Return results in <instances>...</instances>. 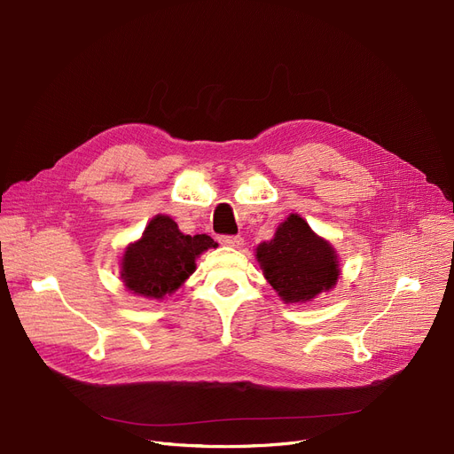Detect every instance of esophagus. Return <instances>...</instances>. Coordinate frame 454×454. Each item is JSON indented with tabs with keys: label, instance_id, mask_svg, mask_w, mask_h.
I'll list each match as a JSON object with an SVG mask.
<instances>
[{
	"label": "esophagus",
	"instance_id": "1",
	"mask_svg": "<svg viewBox=\"0 0 454 454\" xmlns=\"http://www.w3.org/2000/svg\"><path fill=\"white\" fill-rule=\"evenodd\" d=\"M219 241H221V245L233 247V248H239L245 243V239H243L241 235H221Z\"/></svg>",
	"mask_w": 454,
	"mask_h": 454
}]
</instances>
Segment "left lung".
<instances>
[{
    "instance_id": "1",
    "label": "left lung",
    "mask_w": 454,
    "mask_h": 454,
    "mask_svg": "<svg viewBox=\"0 0 454 454\" xmlns=\"http://www.w3.org/2000/svg\"><path fill=\"white\" fill-rule=\"evenodd\" d=\"M255 257L285 303L311 301L335 287L340 274L335 248L296 213L278 226L270 241L257 247Z\"/></svg>"
}]
</instances>
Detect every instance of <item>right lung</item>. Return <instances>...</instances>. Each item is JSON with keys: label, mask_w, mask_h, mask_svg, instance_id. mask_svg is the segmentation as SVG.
<instances>
[{"label": "right lung", "mask_w": 454, "mask_h": 454, "mask_svg": "<svg viewBox=\"0 0 454 454\" xmlns=\"http://www.w3.org/2000/svg\"><path fill=\"white\" fill-rule=\"evenodd\" d=\"M211 247L217 243L209 235H185L171 217L156 215L141 239L125 250L121 279L134 294L161 300L195 272V259Z\"/></svg>", "instance_id": "1"}]
</instances>
